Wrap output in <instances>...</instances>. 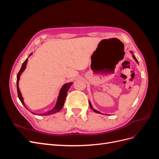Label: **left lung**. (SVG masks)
Segmentation results:
<instances>
[{
    "label": "left lung",
    "instance_id": "left-lung-1",
    "mask_svg": "<svg viewBox=\"0 0 159 159\" xmlns=\"http://www.w3.org/2000/svg\"><path fill=\"white\" fill-rule=\"evenodd\" d=\"M132 54H133V52H131ZM133 58L134 59V60H135L137 62H138V61H137V58L135 57V56H134V55H133ZM89 106H90V107H91V109H92L94 112H95V113H101L99 111H97V110H95V109H94L93 108V107H92V105H91V103L89 102Z\"/></svg>",
    "mask_w": 159,
    "mask_h": 159
}]
</instances>
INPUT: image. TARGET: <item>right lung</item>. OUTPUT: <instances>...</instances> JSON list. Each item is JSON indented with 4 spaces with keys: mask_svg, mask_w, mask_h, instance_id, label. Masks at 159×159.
<instances>
[{
    "mask_svg": "<svg viewBox=\"0 0 159 159\" xmlns=\"http://www.w3.org/2000/svg\"><path fill=\"white\" fill-rule=\"evenodd\" d=\"M32 53H31L30 55H32ZM30 55H29V56H30ZM27 61H28V58L25 61H24V63L22 64V66L21 67V68H20V71H19L18 74L17 75V80H16L17 92H18V98H19V99H20L21 103L24 105H25L26 108H27V107H26L25 103H24L23 98H22V94L20 93V89H19V87H18V81H19V80H20V77L21 74L22 73V71L25 70V68H26V64H27ZM72 84H73V83L66 84L63 86H62V88H61V89L60 91V94H59L58 98H57V102H56V104L55 105V107L53 108L52 110L48 111H47V112H45L44 113L41 114L42 115H51V114H53V113H56L57 112L60 111L62 109V107H63V106H64V102H65V99H66V95H67V93H68V91L70 89V86Z\"/></svg>",
    "mask_w": 159,
    "mask_h": 159,
    "instance_id": "obj_1",
    "label": "right lung"
}]
</instances>
